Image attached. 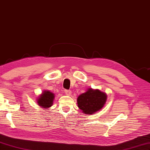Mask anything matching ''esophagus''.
<instances>
[{"instance_id":"34e87169","label":"esophagus","mask_w":150,"mask_h":150,"mask_svg":"<svg viewBox=\"0 0 150 150\" xmlns=\"http://www.w3.org/2000/svg\"><path fill=\"white\" fill-rule=\"evenodd\" d=\"M64 93H65V94L66 95H70L72 94V91H70V90H65V91H64Z\"/></svg>"}]
</instances>
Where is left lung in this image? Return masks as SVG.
Segmentation results:
<instances>
[{"instance_id": "left-lung-1", "label": "left lung", "mask_w": 150, "mask_h": 150, "mask_svg": "<svg viewBox=\"0 0 150 150\" xmlns=\"http://www.w3.org/2000/svg\"><path fill=\"white\" fill-rule=\"evenodd\" d=\"M106 99L105 93L98 89H88L86 93L79 95L77 98L78 106L84 114H94L103 108Z\"/></svg>"}]
</instances>
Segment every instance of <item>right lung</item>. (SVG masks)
Masks as SVG:
<instances>
[{
	"label": "right lung",
	"instance_id": "obj_1",
	"mask_svg": "<svg viewBox=\"0 0 150 150\" xmlns=\"http://www.w3.org/2000/svg\"><path fill=\"white\" fill-rule=\"evenodd\" d=\"M54 94L49 91H44L39 96L37 99V103L40 106L44 108H49L53 105L54 100Z\"/></svg>",
	"mask_w": 150,
	"mask_h": 150
}]
</instances>
